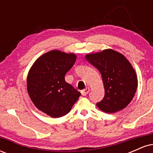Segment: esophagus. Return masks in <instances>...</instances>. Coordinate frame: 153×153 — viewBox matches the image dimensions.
I'll return each instance as SVG.
<instances>
[{
    "mask_svg": "<svg viewBox=\"0 0 153 153\" xmlns=\"http://www.w3.org/2000/svg\"><path fill=\"white\" fill-rule=\"evenodd\" d=\"M89 91H90V88H86L84 89V90L81 91V94L82 96H86V95L89 93Z\"/></svg>",
    "mask_w": 153,
    "mask_h": 153,
    "instance_id": "1",
    "label": "esophagus"
}]
</instances>
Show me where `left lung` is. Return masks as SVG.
<instances>
[{
	"mask_svg": "<svg viewBox=\"0 0 153 153\" xmlns=\"http://www.w3.org/2000/svg\"><path fill=\"white\" fill-rule=\"evenodd\" d=\"M85 58L99 70L102 77L105 95L96 106L110 114L124 109L137 88V77L131 63L122 54L111 49L87 54Z\"/></svg>",
	"mask_w": 153,
	"mask_h": 153,
	"instance_id": "8db88e82",
	"label": "left lung"
}]
</instances>
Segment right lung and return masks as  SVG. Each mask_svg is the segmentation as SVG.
<instances>
[{
	"label": "right lung",
	"mask_w": 153,
	"mask_h": 153,
	"mask_svg": "<svg viewBox=\"0 0 153 153\" xmlns=\"http://www.w3.org/2000/svg\"><path fill=\"white\" fill-rule=\"evenodd\" d=\"M76 55L54 50L40 56L27 75L29 97L39 110L53 118L71 111L80 93L65 80V75L73 66Z\"/></svg>",
	"instance_id": "1"
}]
</instances>
